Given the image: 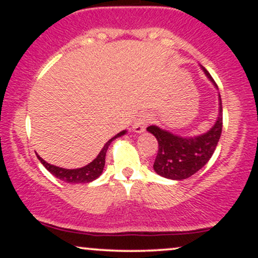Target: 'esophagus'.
Listing matches in <instances>:
<instances>
[{
  "label": "esophagus",
  "mask_w": 258,
  "mask_h": 258,
  "mask_svg": "<svg viewBox=\"0 0 258 258\" xmlns=\"http://www.w3.org/2000/svg\"><path fill=\"white\" fill-rule=\"evenodd\" d=\"M150 121H152V116L147 112H142L137 116V119L135 120L133 123V131L135 132H143L146 130V127L149 125Z\"/></svg>",
  "instance_id": "obj_1"
}]
</instances>
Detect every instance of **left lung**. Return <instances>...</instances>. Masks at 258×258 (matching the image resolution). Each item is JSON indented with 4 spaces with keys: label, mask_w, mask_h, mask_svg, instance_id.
<instances>
[{
    "label": "left lung",
    "mask_w": 258,
    "mask_h": 258,
    "mask_svg": "<svg viewBox=\"0 0 258 258\" xmlns=\"http://www.w3.org/2000/svg\"><path fill=\"white\" fill-rule=\"evenodd\" d=\"M207 78L215 84L209 72L204 69ZM216 86V84H215ZM223 114H222V99L220 96V114L216 123L209 132L197 137H179L172 133L149 126L148 131L155 136L159 143L158 155L154 161V170L165 178L182 180L197 173L215 153L222 133Z\"/></svg>",
    "instance_id": "8db88e82"
}]
</instances>
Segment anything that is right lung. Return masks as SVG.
Masks as SVG:
<instances>
[{
	"mask_svg": "<svg viewBox=\"0 0 258 258\" xmlns=\"http://www.w3.org/2000/svg\"><path fill=\"white\" fill-rule=\"evenodd\" d=\"M125 133H126V131L117 133L114 138H111L110 141L106 142L105 146L103 147V149L100 150V153L98 154V156H97V158L94 159L91 164H88L87 166H84L81 168H76V170H68V168H61V167L54 166V165H51V164H48V162L44 161V160L42 158H40L38 155H37V158L41 161V164H42L43 166L53 174V176L57 177V178H59V179L64 180V182H67V183H88V182H92V180H94L96 178H98L100 174H102L103 168H104V165H105V154H106V150H108L109 146H110V143L114 141L115 138L121 137V136L125 135Z\"/></svg>",
	"mask_w": 258,
	"mask_h": 258,
	"instance_id": "add662e5",
	"label": "right lung"
}]
</instances>
